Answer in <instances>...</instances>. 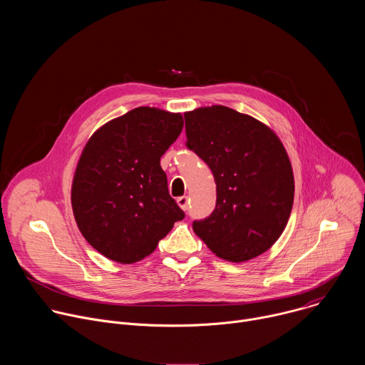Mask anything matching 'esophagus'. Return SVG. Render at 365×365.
I'll list each match as a JSON object with an SVG mask.
<instances>
[{
    "label": "esophagus",
    "mask_w": 365,
    "mask_h": 365,
    "mask_svg": "<svg viewBox=\"0 0 365 365\" xmlns=\"http://www.w3.org/2000/svg\"><path fill=\"white\" fill-rule=\"evenodd\" d=\"M178 205L182 207L183 211H187V205H189V197L187 196H179L178 197Z\"/></svg>",
    "instance_id": "34e87169"
}]
</instances>
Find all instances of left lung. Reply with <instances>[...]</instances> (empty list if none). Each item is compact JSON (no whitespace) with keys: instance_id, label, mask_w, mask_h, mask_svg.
Segmentation results:
<instances>
[{"instance_id":"obj_1","label":"left lung","mask_w":365,"mask_h":365,"mask_svg":"<svg viewBox=\"0 0 365 365\" xmlns=\"http://www.w3.org/2000/svg\"><path fill=\"white\" fill-rule=\"evenodd\" d=\"M186 147L210 166L217 205L193 221L218 257L241 263L267 251L289 221L294 179L279 137L255 118L222 106L185 114Z\"/></svg>"}]
</instances>
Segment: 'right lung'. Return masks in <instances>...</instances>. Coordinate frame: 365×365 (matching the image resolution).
Wrapping results in <instances>:
<instances>
[{
  "label": "right lung",
  "mask_w": 365,
  "mask_h": 365,
  "mask_svg": "<svg viewBox=\"0 0 365 365\" xmlns=\"http://www.w3.org/2000/svg\"><path fill=\"white\" fill-rule=\"evenodd\" d=\"M183 128L180 114L138 107L86 143L72 183L79 231L102 255L131 264L185 218L169 195L160 158Z\"/></svg>",
  "instance_id": "add662e5"
}]
</instances>
